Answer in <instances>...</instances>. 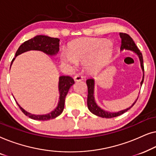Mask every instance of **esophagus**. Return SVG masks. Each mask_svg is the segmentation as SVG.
Wrapping results in <instances>:
<instances>
[{"label": "esophagus", "instance_id": "1", "mask_svg": "<svg viewBox=\"0 0 156 156\" xmlns=\"http://www.w3.org/2000/svg\"><path fill=\"white\" fill-rule=\"evenodd\" d=\"M74 81H76V82L82 81L83 80V76L81 75V74H76V75L74 76Z\"/></svg>", "mask_w": 156, "mask_h": 156}]
</instances>
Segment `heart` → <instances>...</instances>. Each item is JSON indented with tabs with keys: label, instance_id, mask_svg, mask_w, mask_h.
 Wrapping results in <instances>:
<instances>
[{
	"label": "heart",
	"instance_id": "1",
	"mask_svg": "<svg viewBox=\"0 0 156 156\" xmlns=\"http://www.w3.org/2000/svg\"><path fill=\"white\" fill-rule=\"evenodd\" d=\"M112 48L109 42L104 39H82L72 42L69 52L62 54V61L72 66L86 63L91 71L99 69L110 57Z\"/></svg>",
	"mask_w": 156,
	"mask_h": 156
}]
</instances>
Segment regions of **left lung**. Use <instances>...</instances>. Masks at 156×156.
Returning <instances> with one entry per match:
<instances>
[{"instance_id": "8db88e82", "label": "left lung", "mask_w": 156, "mask_h": 156, "mask_svg": "<svg viewBox=\"0 0 156 156\" xmlns=\"http://www.w3.org/2000/svg\"><path fill=\"white\" fill-rule=\"evenodd\" d=\"M120 37L121 38V50H129L131 51H133L134 52H136V54L139 57L140 61V65H141L142 69L144 71V76H143V80L140 82V84H143L144 80V59H143V55L142 53L140 52L139 49L138 48V47L136 45L135 42H133V40L130 36L126 33H120ZM87 88H88V96H87V106H88V108L92 114L97 115L98 116L102 117V118H114V117H116L120 116V115L123 114V113L127 112L128 110L130 109L132 106H133L136 101L134 102L133 105H132L130 108H128L126 109L121 111L117 113H109L105 111L102 110L101 108L99 107L97 105V104L95 103L94 98V81L92 79H89L87 80Z\"/></svg>"}]
</instances>
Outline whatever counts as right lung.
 <instances>
[{"label": "right lung", "instance_id": "right-lung-1", "mask_svg": "<svg viewBox=\"0 0 156 156\" xmlns=\"http://www.w3.org/2000/svg\"><path fill=\"white\" fill-rule=\"evenodd\" d=\"M59 41L58 38L50 37L45 35H37L32 39L27 40L23 42L17 50L16 57L27 52L29 50H40L46 53L48 55H54L57 54L59 51ZM15 58L12 59L11 65ZM74 84V81L69 76H61L59 80V101L58 106L54 111L50 112V114L46 115H34L25 111L22 107H20L18 104L19 108L22 111L25 116L34 120L39 121H48L50 119H55L59 116L64 110L65 107V100L68 91L72 85Z\"/></svg>", "mask_w": 156, "mask_h": 156}]
</instances>
